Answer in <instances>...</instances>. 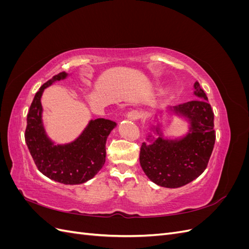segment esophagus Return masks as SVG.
<instances>
[{"label":"esophagus","mask_w":249,"mask_h":249,"mask_svg":"<svg viewBox=\"0 0 249 249\" xmlns=\"http://www.w3.org/2000/svg\"><path fill=\"white\" fill-rule=\"evenodd\" d=\"M140 117H141V114L137 110H132L130 112H127V114L125 116V118H127L129 120H137Z\"/></svg>","instance_id":"34e87169"}]
</instances>
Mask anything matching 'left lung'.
Wrapping results in <instances>:
<instances>
[{
	"mask_svg": "<svg viewBox=\"0 0 249 249\" xmlns=\"http://www.w3.org/2000/svg\"><path fill=\"white\" fill-rule=\"evenodd\" d=\"M196 100L157 111L140 150V165L158 186L178 188L197 178L207 168L216 134L214 113L199 83L195 82ZM185 119L187 131L180 137H165L161 117ZM156 124L155 125L154 124Z\"/></svg>",
	"mask_w": 249,
	"mask_h": 249,
	"instance_id": "8db88e82",
	"label": "left lung"
}]
</instances>
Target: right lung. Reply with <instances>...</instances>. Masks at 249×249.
I'll list each match as a JSON object with an SVG mask.
<instances>
[{
	"mask_svg": "<svg viewBox=\"0 0 249 249\" xmlns=\"http://www.w3.org/2000/svg\"><path fill=\"white\" fill-rule=\"evenodd\" d=\"M71 73L60 72L36 92L27 115L26 143L38 170L64 185L86 183L97 175L106 162L107 138L117 124L105 118L90 119L79 136L67 143L53 140L43 123L41 97L49 86L65 80Z\"/></svg>",
	"mask_w": 249,
	"mask_h": 249,
	"instance_id": "obj_1",
	"label": "right lung"
}]
</instances>
